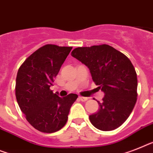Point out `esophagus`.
<instances>
[{"label": "esophagus", "instance_id": "1", "mask_svg": "<svg viewBox=\"0 0 153 153\" xmlns=\"http://www.w3.org/2000/svg\"><path fill=\"white\" fill-rule=\"evenodd\" d=\"M79 100H80L81 102H86L88 100V98H84V97H79Z\"/></svg>", "mask_w": 153, "mask_h": 153}]
</instances>
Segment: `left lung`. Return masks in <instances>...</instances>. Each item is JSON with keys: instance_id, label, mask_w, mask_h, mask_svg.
I'll return each instance as SVG.
<instances>
[{"instance_id": "left-lung-1", "label": "left lung", "mask_w": 153, "mask_h": 153, "mask_svg": "<svg viewBox=\"0 0 153 153\" xmlns=\"http://www.w3.org/2000/svg\"><path fill=\"white\" fill-rule=\"evenodd\" d=\"M71 55L88 66L93 81L105 93L98 112L89 116L91 123L101 131L118 128L137 101V74L130 59L108 45L76 48Z\"/></svg>"}]
</instances>
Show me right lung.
I'll use <instances>...</instances> for the list:
<instances>
[{"label": "right lung", "instance_id": "obj_1", "mask_svg": "<svg viewBox=\"0 0 153 153\" xmlns=\"http://www.w3.org/2000/svg\"><path fill=\"white\" fill-rule=\"evenodd\" d=\"M72 48L45 45L30 55L18 70V104L29 123L44 133H54L65 126L70 108L78 97L69 94L61 98L50 89Z\"/></svg>", "mask_w": 153, "mask_h": 153}]
</instances>
